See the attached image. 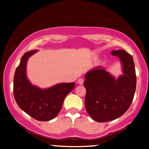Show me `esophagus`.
<instances>
[{
    "label": "esophagus",
    "mask_w": 149,
    "mask_h": 149,
    "mask_svg": "<svg viewBox=\"0 0 149 149\" xmlns=\"http://www.w3.org/2000/svg\"><path fill=\"white\" fill-rule=\"evenodd\" d=\"M83 82H84V80H83V78H79V79L78 80V83L79 85H83Z\"/></svg>",
    "instance_id": "esophagus-1"
}]
</instances>
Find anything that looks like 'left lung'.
Returning a JSON list of instances; mask_svg holds the SVG:
<instances>
[{
  "mask_svg": "<svg viewBox=\"0 0 149 149\" xmlns=\"http://www.w3.org/2000/svg\"><path fill=\"white\" fill-rule=\"evenodd\" d=\"M120 59L123 74L118 78L105 68L97 66L85 75V109L94 120L107 122L120 117L127 111L136 90V73L133 58L124 49L112 51Z\"/></svg>",
  "mask_w": 149,
  "mask_h": 149,
  "instance_id": "left-lung-1",
  "label": "left lung"
}]
</instances>
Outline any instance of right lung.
I'll return each instance as SVG.
<instances>
[{
	"label": "right lung",
	"instance_id": "right-lung-1",
	"mask_svg": "<svg viewBox=\"0 0 149 149\" xmlns=\"http://www.w3.org/2000/svg\"><path fill=\"white\" fill-rule=\"evenodd\" d=\"M33 49L24 53L15 71L13 81L14 97L22 111L40 121H48L60 111L65 97L75 87V83H61L49 88L41 89L32 85L26 76V65Z\"/></svg>",
	"mask_w": 149,
	"mask_h": 149
}]
</instances>
